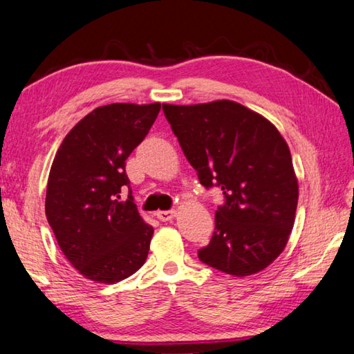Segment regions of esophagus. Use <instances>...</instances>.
Instances as JSON below:
<instances>
[{"instance_id":"obj_1","label":"esophagus","mask_w":354,"mask_h":354,"mask_svg":"<svg viewBox=\"0 0 354 354\" xmlns=\"http://www.w3.org/2000/svg\"><path fill=\"white\" fill-rule=\"evenodd\" d=\"M155 215H156V218L160 219V221L166 223V221H171V219L176 216V212H174V210H160V212H156Z\"/></svg>"}]
</instances>
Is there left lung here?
<instances>
[{"mask_svg": "<svg viewBox=\"0 0 354 354\" xmlns=\"http://www.w3.org/2000/svg\"><path fill=\"white\" fill-rule=\"evenodd\" d=\"M163 111L199 182L224 196L201 262L239 277L265 270L286 248L298 205L286 139L268 119L232 100L163 105Z\"/></svg>", "mask_w": 354, "mask_h": 354, "instance_id": "8db88e82", "label": "left lung"}]
</instances>
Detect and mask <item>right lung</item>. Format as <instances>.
<instances>
[{"instance_id":"1","label":"right lung","mask_w":354,"mask_h":354,"mask_svg":"<svg viewBox=\"0 0 354 354\" xmlns=\"http://www.w3.org/2000/svg\"><path fill=\"white\" fill-rule=\"evenodd\" d=\"M160 103H111L84 115L57 149L45 215L61 251L86 279L114 283L146 262L153 227L133 202L125 160L147 136ZM129 188L127 201L120 191Z\"/></svg>"}]
</instances>
